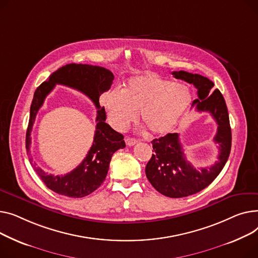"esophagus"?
Instances as JSON below:
<instances>
[{
    "label": "esophagus",
    "instance_id": "obj_1",
    "mask_svg": "<svg viewBox=\"0 0 258 258\" xmlns=\"http://www.w3.org/2000/svg\"><path fill=\"white\" fill-rule=\"evenodd\" d=\"M125 142H126V145L129 146V147L134 146L136 143H138V141H136L135 139H132V138H126Z\"/></svg>",
    "mask_w": 258,
    "mask_h": 258
}]
</instances>
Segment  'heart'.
I'll return each mask as SVG.
<instances>
[{
	"label": "heart",
	"instance_id": "obj_1",
	"mask_svg": "<svg viewBox=\"0 0 258 258\" xmlns=\"http://www.w3.org/2000/svg\"><path fill=\"white\" fill-rule=\"evenodd\" d=\"M111 125L124 131L141 113L142 122L155 135L171 132L191 103L189 89L155 74L132 77L124 90H111L103 99Z\"/></svg>",
	"mask_w": 258,
	"mask_h": 258
}]
</instances>
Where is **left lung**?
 I'll use <instances>...</instances> for the list:
<instances>
[{"label":"left lung","instance_id":"1","mask_svg":"<svg viewBox=\"0 0 258 258\" xmlns=\"http://www.w3.org/2000/svg\"><path fill=\"white\" fill-rule=\"evenodd\" d=\"M176 79L194 84L198 97L194 101L198 111H207L218 124L215 143L219 145L218 161L197 170L186 160L179 133H169L152 141L154 154L146 166V175L153 187L170 198H182L199 192L218 177L228 160L231 150V128L227 106L214 82L199 74L184 71L173 72Z\"/></svg>","mask_w":258,"mask_h":258}]
</instances>
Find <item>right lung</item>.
Returning a JSON list of instances; mask_svg holds the SVG:
<instances>
[{
    "label": "right lung",
    "mask_w": 258,
    "mask_h": 258,
    "mask_svg": "<svg viewBox=\"0 0 258 258\" xmlns=\"http://www.w3.org/2000/svg\"><path fill=\"white\" fill-rule=\"evenodd\" d=\"M113 79V74L105 68L70 63L52 73L49 79L36 88L30 108V118L26 133V149L28 154L30 153L31 131L36 114L42 106L45 97L52 92L56 84L79 90L93 101L97 108V126L92 148L89 149L83 161L75 170L64 176H54L44 173L33 163L32 158H30L31 164L42 182L53 191L70 198H83L92 194L104 182L113 153L118 149L126 147L123 134L116 132L105 122V108L101 107L99 102L100 96L109 90Z\"/></svg>",
    "instance_id": "right-lung-1"
}]
</instances>
